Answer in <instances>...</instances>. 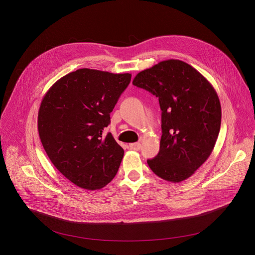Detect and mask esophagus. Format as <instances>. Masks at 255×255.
Masks as SVG:
<instances>
[{
  "mask_svg": "<svg viewBox=\"0 0 255 255\" xmlns=\"http://www.w3.org/2000/svg\"><path fill=\"white\" fill-rule=\"evenodd\" d=\"M129 147L132 150H139L141 148V144L140 143H130Z\"/></svg>",
  "mask_w": 255,
  "mask_h": 255,
  "instance_id": "esophagus-1",
  "label": "esophagus"
}]
</instances>
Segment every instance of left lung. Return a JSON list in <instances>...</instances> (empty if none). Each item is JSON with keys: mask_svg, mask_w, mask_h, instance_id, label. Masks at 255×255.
I'll return each instance as SVG.
<instances>
[{"mask_svg": "<svg viewBox=\"0 0 255 255\" xmlns=\"http://www.w3.org/2000/svg\"><path fill=\"white\" fill-rule=\"evenodd\" d=\"M132 84L159 101L162 135L150 169L169 183L192 176L211 155L221 126V104L211 83L192 65L166 59L136 75Z\"/></svg>", "mask_w": 255, "mask_h": 255, "instance_id": "left-lung-1", "label": "left lung"}]
</instances>
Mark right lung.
Masks as SVG:
<instances>
[{
    "instance_id": "add662e5",
    "label": "right lung",
    "mask_w": 255,
    "mask_h": 255,
    "mask_svg": "<svg viewBox=\"0 0 255 255\" xmlns=\"http://www.w3.org/2000/svg\"><path fill=\"white\" fill-rule=\"evenodd\" d=\"M131 74L80 68L55 82L38 110V133L53 165L72 184L100 190L115 177L124 150L111 133L110 114Z\"/></svg>"
}]
</instances>
